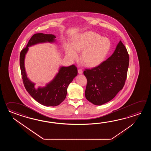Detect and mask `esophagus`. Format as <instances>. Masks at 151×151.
I'll list each match as a JSON object with an SVG mask.
<instances>
[{
	"label": "esophagus",
	"mask_w": 151,
	"mask_h": 151,
	"mask_svg": "<svg viewBox=\"0 0 151 151\" xmlns=\"http://www.w3.org/2000/svg\"><path fill=\"white\" fill-rule=\"evenodd\" d=\"M78 73L79 74H81L83 73V71L82 70H81V69H78Z\"/></svg>",
	"instance_id": "34e87169"
}]
</instances>
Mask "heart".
Masks as SVG:
<instances>
[{
  "label": "heart",
  "instance_id": "1",
  "mask_svg": "<svg viewBox=\"0 0 151 151\" xmlns=\"http://www.w3.org/2000/svg\"><path fill=\"white\" fill-rule=\"evenodd\" d=\"M66 56L71 60H77L78 52H81V60L88 68H95L101 64L109 55L111 42L93 31H87L74 37L72 43H65Z\"/></svg>",
  "mask_w": 151,
  "mask_h": 151
}]
</instances>
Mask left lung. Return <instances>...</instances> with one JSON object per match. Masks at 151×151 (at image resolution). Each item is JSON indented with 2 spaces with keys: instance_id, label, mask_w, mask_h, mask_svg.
I'll list each match as a JSON object with an SVG mask.
<instances>
[{
  "instance_id": "8db88e82",
  "label": "left lung",
  "mask_w": 151,
  "mask_h": 151,
  "mask_svg": "<svg viewBox=\"0 0 151 151\" xmlns=\"http://www.w3.org/2000/svg\"><path fill=\"white\" fill-rule=\"evenodd\" d=\"M128 65V52L120 40L106 61L83 71L87 80L85 92L87 100L94 105H101L114 98L125 85Z\"/></svg>"
}]
</instances>
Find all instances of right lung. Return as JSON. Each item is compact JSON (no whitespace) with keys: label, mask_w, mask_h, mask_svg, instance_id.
Returning a JSON list of instances; mask_svg holds the SVG:
<instances>
[{"label":"right lung","mask_w":151,"mask_h":151,"mask_svg":"<svg viewBox=\"0 0 151 151\" xmlns=\"http://www.w3.org/2000/svg\"><path fill=\"white\" fill-rule=\"evenodd\" d=\"M55 38L53 35L42 33L35 34L20 54V67L26 90L34 99L45 106H58L62 103L66 98L69 84L78 74L77 68L74 65L68 67L61 66L53 80L45 87H38L37 88L35 87V83L27 77L25 68V58L29 47L40 43L55 42Z\"/></svg>","instance_id":"right-lung-1"}]
</instances>
